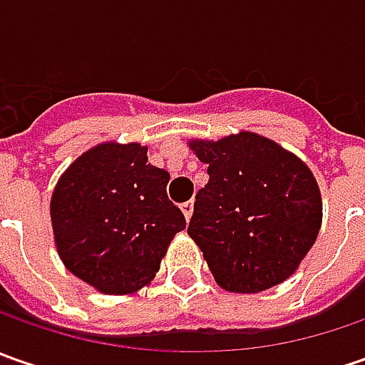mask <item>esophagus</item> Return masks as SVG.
<instances>
[{
    "instance_id": "1",
    "label": "esophagus",
    "mask_w": 365,
    "mask_h": 365,
    "mask_svg": "<svg viewBox=\"0 0 365 365\" xmlns=\"http://www.w3.org/2000/svg\"><path fill=\"white\" fill-rule=\"evenodd\" d=\"M192 209H195V205H192V201H187V203L180 205V211L185 213V217H187V221H189V219L192 217Z\"/></svg>"
}]
</instances>
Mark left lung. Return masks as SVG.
Segmentation results:
<instances>
[{"instance_id": "1", "label": "left lung", "mask_w": 365, "mask_h": 365, "mask_svg": "<svg viewBox=\"0 0 365 365\" xmlns=\"http://www.w3.org/2000/svg\"><path fill=\"white\" fill-rule=\"evenodd\" d=\"M189 148L209 166V182L187 232L215 282L244 294L284 282L321 230V190L309 166L254 132L190 140Z\"/></svg>"}]
</instances>
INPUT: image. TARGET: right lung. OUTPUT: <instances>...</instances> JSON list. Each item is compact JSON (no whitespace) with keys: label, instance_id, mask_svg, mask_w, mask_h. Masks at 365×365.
Masks as SVG:
<instances>
[{"label":"right lung","instance_id":"obj_1","mask_svg":"<svg viewBox=\"0 0 365 365\" xmlns=\"http://www.w3.org/2000/svg\"><path fill=\"white\" fill-rule=\"evenodd\" d=\"M168 180L135 142H106L81 154L50 199L54 244L66 270L103 294L150 284L173 237L187 227L182 211L168 201Z\"/></svg>","mask_w":365,"mask_h":365}]
</instances>
